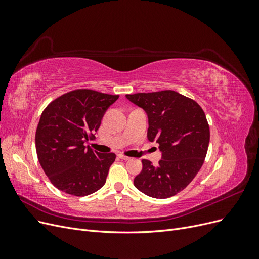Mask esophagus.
I'll use <instances>...</instances> for the list:
<instances>
[{"mask_svg": "<svg viewBox=\"0 0 259 259\" xmlns=\"http://www.w3.org/2000/svg\"><path fill=\"white\" fill-rule=\"evenodd\" d=\"M119 158L121 159V160H123V161H128L131 158H128V156H125V155H123V154H119Z\"/></svg>", "mask_w": 259, "mask_h": 259, "instance_id": "1", "label": "esophagus"}]
</instances>
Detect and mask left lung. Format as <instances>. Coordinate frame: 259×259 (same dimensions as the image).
Here are the masks:
<instances>
[{
	"label": "left lung",
	"mask_w": 259,
	"mask_h": 259,
	"mask_svg": "<svg viewBox=\"0 0 259 259\" xmlns=\"http://www.w3.org/2000/svg\"><path fill=\"white\" fill-rule=\"evenodd\" d=\"M148 115L149 142L159 144L162 159L158 166L143 160L135 177L139 191L155 199L177 194L198 174L206 156L209 126L200 105L175 91L126 95Z\"/></svg>",
	"instance_id": "left-lung-1"
}]
</instances>
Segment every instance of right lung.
Segmentation results:
<instances>
[{"instance_id":"1","label":"right lung","mask_w":259,"mask_h":259,"mask_svg":"<svg viewBox=\"0 0 259 259\" xmlns=\"http://www.w3.org/2000/svg\"><path fill=\"white\" fill-rule=\"evenodd\" d=\"M117 98L74 90L44 109L35 132L36 154L44 173L60 191L85 197L105 185L115 154L99 153L84 144L95 137L105 112Z\"/></svg>"}]
</instances>
